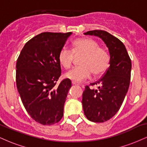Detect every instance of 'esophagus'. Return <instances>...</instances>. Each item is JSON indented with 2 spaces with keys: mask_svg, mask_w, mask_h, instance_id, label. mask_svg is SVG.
<instances>
[{
  "mask_svg": "<svg viewBox=\"0 0 147 147\" xmlns=\"http://www.w3.org/2000/svg\"><path fill=\"white\" fill-rule=\"evenodd\" d=\"M72 85H79V83H77V82H74V81H72Z\"/></svg>",
  "mask_w": 147,
  "mask_h": 147,
  "instance_id": "esophagus-1",
  "label": "esophagus"
}]
</instances>
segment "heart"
Instances as JSON below:
<instances>
[{"mask_svg": "<svg viewBox=\"0 0 147 147\" xmlns=\"http://www.w3.org/2000/svg\"><path fill=\"white\" fill-rule=\"evenodd\" d=\"M73 53L84 54L81 61L82 65L75 67L65 73V77L75 82H81L90 77L92 73L100 76L110 65V55L104 48H100L98 42L90 38H79L72 43V52L63 48L59 51L58 59L64 68L68 69L73 62Z\"/></svg>", "mask_w": 147, "mask_h": 147, "instance_id": "heart-1", "label": "heart"}]
</instances>
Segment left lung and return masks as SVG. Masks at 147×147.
Returning <instances> with one entry per match:
<instances>
[{
	"label": "left lung",
	"mask_w": 147,
	"mask_h": 147,
	"mask_svg": "<svg viewBox=\"0 0 147 147\" xmlns=\"http://www.w3.org/2000/svg\"><path fill=\"white\" fill-rule=\"evenodd\" d=\"M84 34L99 36L110 52L109 68L99 80L89 85L99 84L98 89L86 86L82 102L88 120L104 122L117 113L124 102L130 84L131 61L122 42L107 32L92 30Z\"/></svg>",
	"instance_id": "8db88e82"
}]
</instances>
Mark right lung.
<instances>
[{"label": "right lung", "instance_id": "right-lung-1", "mask_svg": "<svg viewBox=\"0 0 147 147\" xmlns=\"http://www.w3.org/2000/svg\"><path fill=\"white\" fill-rule=\"evenodd\" d=\"M72 32H43L28 41L16 61V82L25 110L34 120L52 125L63 117L71 81L63 79L59 51Z\"/></svg>", "mask_w": 147, "mask_h": 147}]
</instances>
